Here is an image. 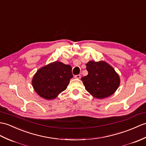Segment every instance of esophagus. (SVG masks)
Returning a JSON list of instances; mask_svg holds the SVG:
<instances>
[{
	"label": "esophagus",
	"mask_w": 146,
	"mask_h": 146,
	"mask_svg": "<svg viewBox=\"0 0 146 146\" xmlns=\"http://www.w3.org/2000/svg\"><path fill=\"white\" fill-rule=\"evenodd\" d=\"M74 78L76 79H80L81 78V75L80 74H77V75H74Z\"/></svg>",
	"instance_id": "1"
}]
</instances>
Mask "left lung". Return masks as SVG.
I'll list each match as a JSON object with an SVG mask.
<instances>
[{"label":"left lung","instance_id":"left-lung-1","mask_svg":"<svg viewBox=\"0 0 146 146\" xmlns=\"http://www.w3.org/2000/svg\"><path fill=\"white\" fill-rule=\"evenodd\" d=\"M86 70L88 74L81 80L88 92L94 97L99 99L108 97L119 87V75L107 63L90 61L86 64Z\"/></svg>","mask_w":146,"mask_h":146}]
</instances>
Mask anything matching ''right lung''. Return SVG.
<instances>
[{
  "label": "right lung",
  "mask_w": 146,
  "mask_h": 146,
  "mask_svg": "<svg viewBox=\"0 0 146 146\" xmlns=\"http://www.w3.org/2000/svg\"><path fill=\"white\" fill-rule=\"evenodd\" d=\"M72 68L69 65L55 62L41 68L33 78L32 86L39 96L53 100L65 90L73 78Z\"/></svg>",
  "instance_id": "add662e5"
}]
</instances>
